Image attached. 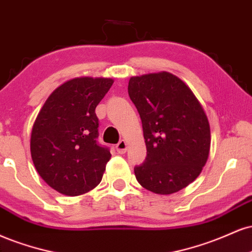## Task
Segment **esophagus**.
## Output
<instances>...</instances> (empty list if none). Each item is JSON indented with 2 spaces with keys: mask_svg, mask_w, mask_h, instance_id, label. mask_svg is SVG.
<instances>
[{
  "mask_svg": "<svg viewBox=\"0 0 252 252\" xmlns=\"http://www.w3.org/2000/svg\"><path fill=\"white\" fill-rule=\"evenodd\" d=\"M115 150H117L118 153H120V155H123V153L126 152L127 150V143L125 140H120L119 143L117 144V146H115Z\"/></svg>",
  "mask_w": 252,
  "mask_h": 252,
  "instance_id": "34e87169",
  "label": "esophagus"
}]
</instances>
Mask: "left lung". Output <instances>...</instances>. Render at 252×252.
<instances>
[{
  "mask_svg": "<svg viewBox=\"0 0 252 252\" xmlns=\"http://www.w3.org/2000/svg\"><path fill=\"white\" fill-rule=\"evenodd\" d=\"M128 95L140 115L147 156L134 167L143 188L171 194L191 184L206 164L211 144L208 117L179 78L167 72L133 76Z\"/></svg>",
  "mask_w": 252,
  "mask_h": 252,
  "instance_id": "1",
  "label": "left lung"
}]
</instances>
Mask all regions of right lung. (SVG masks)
Here are the masks:
<instances>
[{
	"instance_id": "obj_1",
	"label": "right lung",
	"mask_w": 252,
	"mask_h": 252,
	"mask_svg": "<svg viewBox=\"0 0 252 252\" xmlns=\"http://www.w3.org/2000/svg\"><path fill=\"white\" fill-rule=\"evenodd\" d=\"M112 79L76 78L50 94L41 108L31 138L35 168L50 188L79 196L101 182L111 152L96 141L97 103Z\"/></svg>"
}]
</instances>
